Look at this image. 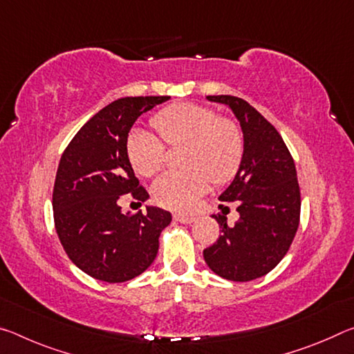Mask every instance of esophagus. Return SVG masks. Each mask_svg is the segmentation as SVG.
<instances>
[{
    "instance_id": "34e87169",
    "label": "esophagus",
    "mask_w": 354,
    "mask_h": 354,
    "mask_svg": "<svg viewBox=\"0 0 354 354\" xmlns=\"http://www.w3.org/2000/svg\"><path fill=\"white\" fill-rule=\"evenodd\" d=\"M173 218L179 221V223H184V225H190V223H194V221H195V217H189V215H181V214H175V215H173Z\"/></svg>"
}]
</instances>
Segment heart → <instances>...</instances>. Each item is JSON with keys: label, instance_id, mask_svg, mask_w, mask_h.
I'll list each match as a JSON object with an SVG mask.
<instances>
[{"label": "heart", "instance_id": "heart-1", "mask_svg": "<svg viewBox=\"0 0 354 354\" xmlns=\"http://www.w3.org/2000/svg\"><path fill=\"white\" fill-rule=\"evenodd\" d=\"M154 128L171 148L184 147L181 165L160 175L153 184V195L160 206L189 212L200 196L217 185L230 183L242 165L245 143L241 128L217 111L195 103H183L160 111L153 118ZM160 137L145 129L128 136L127 153L133 169L151 176L162 169L167 148Z\"/></svg>", "mask_w": 354, "mask_h": 354}]
</instances>
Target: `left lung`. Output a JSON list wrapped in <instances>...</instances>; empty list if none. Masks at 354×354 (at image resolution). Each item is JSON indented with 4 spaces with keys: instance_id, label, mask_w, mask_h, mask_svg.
Here are the masks:
<instances>
[{
    "instance_id": "obj_1",
    "label": "left lung",
    "mask_w": 354,
    "mask_h": 354,
    "mask_svg": "<svg viewBox=\"0 0 354 354\" xmlns=\"http://www.w3.org/2000/svg\"><path fill=\"white\" fill-rule=\"evenodd\" d=\"M206 98L234 112L245 151L237 175L218 196L236 203L239 220L227 225L226 215H212L221 234L203 256L215 274L245 283L273 270L297 234L301 198L295 162L273 124L247 101L231 95Z\"/></svg>"
}]
</instances>
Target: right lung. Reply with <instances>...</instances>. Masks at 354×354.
Instances as JSON below:
<instances>
[{"instance_id":"right-lung-1","label":"right lung","mask_w":354,"mask_h":354,"mask_svg":"<svg viewBox=\"0 0 354 354\" xmlns=\"http://www.w3.org/2000/svg\"><path fill=\"white\" fill-rule=\"evenodd\" d=\"M170 97H127L112 101L71 139L57 167L53 211L65 253L84 273L106 283H124L151 266L159 236L171 214L147 206L123 214L118 201L131 194L148 200L131 167L127 140L136 120Z\"/></svg>"}]
</instances>
